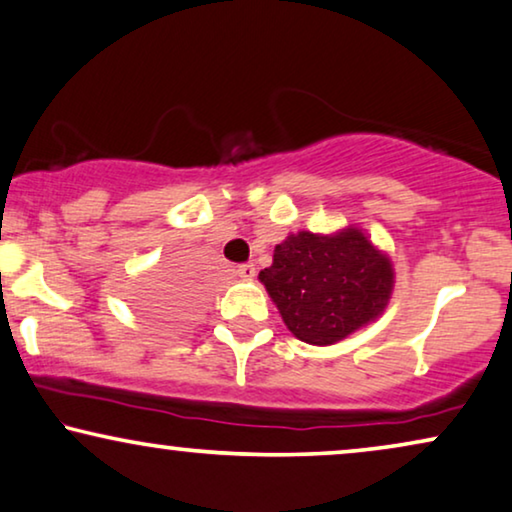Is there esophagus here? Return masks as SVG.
Masks as SVG:
<instances>
[{
    "instance_id": "1",
    "label": "esophagus",
    "mask_w": 512,
    "mask_h": 512,
    "mask_svg": "<svg viewBox=\"0 0 512 512\" xmlns=\"http://www.w3.org/2000/svg\"><path fill=\"white\" fill-rule=\"evenodd\" d=\"M237 275H240L242 279H254L256 277V265L254 263H244L237 268Z\"/></svg>"
}]
</instances>
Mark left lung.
<instances>
[{
	"label": "left lung",
	"instance_id": "left-lung-1",
	"mask_svg": "<svg viewBox=\"0 0 512 512\" xmlns=\"http://www.w3.org/2000/svg\"><path fill=\"white\" fill-rule=\"evenodd\" d=\"M258 279L284 324L307 345L328 347L373 324L394 293V263L359 226L289 233Z\"/></svg>",
	"mask_w": 512,
	"mask_h": 512
}]
</instances>
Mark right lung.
I'll return each instance as SVG.
<instances>
[{
    "instance_id": "obj_1",
    "label": "right lung",
    "mask_w": 512,
    "mask_h": 512,
    "mask_svg": "<svg viewBox=\"0 0 512 512\" xmlns=\"http://www.w3.org/2000/svg\"><path fill=\"white\" fill-rule=\"evenodd\" d=\"M193 310V291L188 286L186 277L179 272H170L156 293L142 300V312L146 317L156 321V324H177V321L186 319Z\"/></svg>"
}]
</instances>
